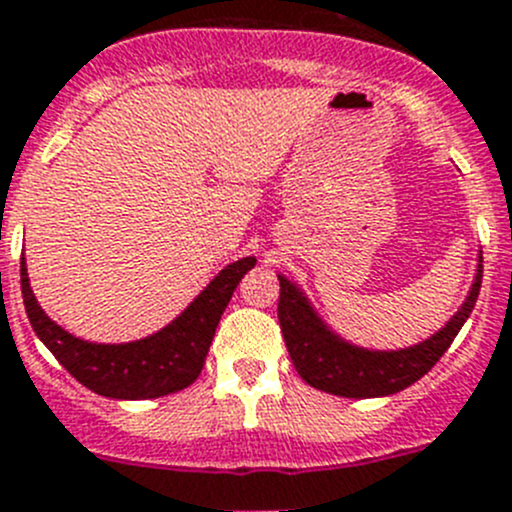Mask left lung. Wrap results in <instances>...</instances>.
Here are the masks:
<instances>
[{"mask_svg": "<svg viewBox=\"0 0 512 512\" xmlns=\"http://www.w3.org/2000/svg\"><path fill=\"white\" fill-rule=\"evenodd\" d=\"M475 282L470 287L468 300L463 302L453 320L435 332L430 340L405 350H365L340 340L325 322L315 315L310 302L290 280L280 275V302H277V320L282 337L292 357L297 375L322 393L340 395V398H382L410 388L415 380L430 372V367L445 355L450 342L465 325L473 312L483 282V257H480Z\"/></svg>", "mask_w": 512, "mask_h": 512, "instance_id": "8db88e82", "label": "left lung"}]
</instances>
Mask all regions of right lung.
<instances>
[{"label":"right lung","mask_w":512,"mask_h":512,"mask_svg":"<svg viewBox=\"0 0 512 512\" xmlns=\"http://www.w3.org/2000/svg\"><path fill=\"white\" fill-rule=\"evenodd\" d=\"M255 262V257H242L227 265L172 325L145 340L124 345H97L69 335L49 320L34 300L24 257L19 275L24 307L34 332L74 380L104 398L150 400L185 390L200 377L222 312Z\"/></svg>","instance_id":"add662e5"}]
</instances>
